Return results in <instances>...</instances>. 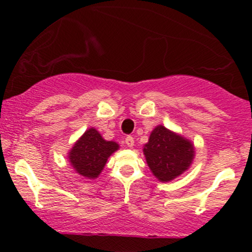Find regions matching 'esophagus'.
<instances>
[{
    "mask_svg": "<svg viewBox=\"0 0 252 252\" xmlns=\"http://www.w3.org/2000/svg\"><path fill=\"white\" fill-rule=\"evenodd\" d=\"M126 144L128 147H130V148H131V147L134 146V137H132V136H126Z\"/></svg>",
    "mask_w": 252,
    "mask_h": 252,
    "instance_id": "34e87169",
    "label": "esophagus"
}]
</instances>
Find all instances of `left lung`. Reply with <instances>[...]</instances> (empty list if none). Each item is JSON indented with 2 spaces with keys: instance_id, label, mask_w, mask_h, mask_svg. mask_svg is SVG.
Wrapping results in <instances>:
<instances>
[{
  "instance_id": "8db88e82",
  "label": "left lung",
  "mask_w": 252,
  "mask_h": 252,
  "mask_svg": "<svg viewBox=\"0 0 252 252\" xmlns=\"http://www.w3.org/2000/svg\"><path fill=\"white\" fill-rule=\"evenodd\" d=\"M143 153L150 170L160 181H170L192 163L194 149L189 140L158 126L150 134Z\"/></svg>"
}]
</instances>
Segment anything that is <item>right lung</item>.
<instances>
[{
	"label": "right lung",
	"mask_w": 252,
	"mask_h": 252,
	"mask_svg": "<svg viewBox=\"0 0 252 252\" xmlns=\"http://www.w3.org/2000/svg\"><path fill=\"white\" fill-rule=\"evenodd\" d=\"M117 149L116 142L105 141L96 129L91 128L77 141L68 158L77 173L89 179H94L100 174L109 156Z\"/></svg>",
	"instance_id": "obj_1"
}]
</instances>
